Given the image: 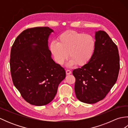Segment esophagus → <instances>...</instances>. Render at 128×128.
<instances>
[{
	"instance_id": "obj_1",
	"label": "esophagus",
	"mask_w": 128,
	"mask_h": 128,
	"mask_svg": "<svg viewBox=\"0 0 128 128\" xmlns=\"http://www.w3.org/2000/svg\"><path fill=\"white\" fill-rule=\"evenodd\" d=\"M66 75L71 74H72V72L70 71V70H66Z\"/></svg>"
}]
</instances>
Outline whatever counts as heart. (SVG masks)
<instances>
[{"mask_svg": "<svg viewBox=\"0 0 128 128\" xmlns=\"http://www.w3.org/2000/svg\"><path fill=\"white\" fill-rule=\"evenodd\" d=\"M50 50L58 64H63L69 56L70 59L67 66L75 64L82 66L93 59L96 50V40L91 34L69 30L60 34L57 42L52 41Z\"/></svg>", "mask_w": 128, "mask_h": 128, "instance_id": "heart-1", "label": "heart"}]
</instances>
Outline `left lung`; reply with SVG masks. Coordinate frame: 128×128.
Returning <instances> with one entry per match:
<instances>
[{
    "instance_id": "1",
    "label": "left lung",
    "mask_w": 128,
    "mask_h": 128,
    "mask_svg": "<svg viewBox=\"0 0 128 128\" xmlns=\"http://www.w3.org/2000/svg\"><path fill=\"white\" fill-rule=\"evenodd\" d=\"M96 50L92 60L73 70L75 92L81 102L93 104L103 100L116 84L120 64L117 46L103 31L95 32Z\"/></svg>"
}]
</instances>
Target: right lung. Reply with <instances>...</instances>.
Segmentation results:
<instances>
[{
  "instance_id": "obj_1",
  "label": "right lung",
  "mask_w": 128,
  "mask_h": 128,
  "mask_svg": "<svg viewBox=\"0 0 128 128\" xmlns=\"http://www.w3.org/2000/svg\"><path fill=\"white\" fill-rule=\"evenodd\" d=\"M54 31L48 27L25 30L16 38L10 53L14 85L26 102L41 106L48 104L66 78L64 68L52 58L48 38Z\"/></svg>"
}]
</instances>
